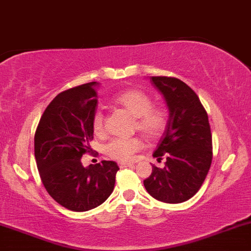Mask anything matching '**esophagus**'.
Masks as SVG:
<instances>
[{
	"mask_svg": "<svg viewBox=\"0 0 251 251\" xmlns=\"http://www.w3.org/2000/svg\"><path fill=\"white\" fill-rule=\"evenodd\" d=\"M133 162H119L118 163V166L120 167V168H126V167H131V166H133Z\"/></svg>",
	"mask_w": 251,
	"mask_h": 251,
	"instance_id": "esophagus-1",
	"label": "esophagus"
}]
</instances>
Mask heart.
<instances>
[{
    "instance_id": "1",
    "label": "heart",
    "mask_w": 251,
    "mask_h": 251,
    "mask_svg": "<svg viewBox=\"0 0 251 251\" xmlns=\"http://www.w3.org/2000/svg\"><path fill=\"white\" fill-rule=\"evenodd\" d=\"M113 103L127 110L134 117L133 127L149 140H157L166 133L169 124V112L162 105H153V100L148 94L139 89H126L113 97ZM91 126L95 134H103L104 113L100 110L94 112ZM142 147L144 142L139 136L115 138L107 142L104 151L107 156L126 162L132 160L133 155Z\"/></svg>"
}]
</instances>
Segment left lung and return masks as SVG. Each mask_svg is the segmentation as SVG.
I'll return each instance as SVG.
<instances>
[{
	"instance_id": "1",
	"label": "left lung",
	"mask_w": 251,
	"mask_h": 251,
	"mask_svg": "<svg viewBox=\"0 0 251 251\" xmlns=\"http://www.w3.org/2000/svg\"><path fill=\"white\" fill-rule=\"evenodd\" d=\"M151 81L166 98L170 119L154 153L160 161L166 156L167 162L164 168L153 166L144 185L157 201L178 204L198 192L211 168L210 123L201 100L188 84L170 76H151Z\"/></svg>"
}]
</instances>
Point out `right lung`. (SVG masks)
Here are the masks:
<instances>
[{"label":"right lung","instance_id":"1","mask_svg":"<svg viewBox=\"0 0 251 251\" xmlns=\"http://www.w3.org/2000/svg\"><path fill=\"white\" fill-rule=\"evenodd\" d=\"M96 82L60 93L44 111L34 134V157L46 191L74 212L93 210L109 198L119 170L113 161L84 168L81 157L90 153L91 126L97 104Z\"/></svg>","mask_w":251,"mask_h":251}]
</instances>
